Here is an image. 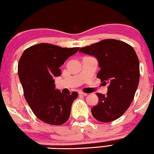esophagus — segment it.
Here are the masks:
<instances>
[{
	"label": "esophagus",
	"mask_w": 154,
	"mask_h": 154,
	"mask_svg": "<svg viewBox=\"0 0 154 154\" xmlns=\"http://www.w3.org/2000/svg\"><path fill=\"white\" fill-rule=\"evenodd\" d=\"M79 94L80 95H84V96H86L87 95H88V94L87 93H83V92H82V91H80V92H79Z\"/></svg>",
	"instance_id": "esophagus-1"
}]
</instances>
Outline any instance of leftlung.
Listing matches in <instances>:
<instances>
[{"label": "left lung", "mask_w": 154, "mask_h": 154, "mask_svg": "<svg viewBox=\"0 0 154 154\" xmlns=\"http://www.w3.org/2000/svg\"><path fill=\"white\" fill-rule=\"evenodd\" d=\"M97 59V77L109 84L108 93H97L99 103L91 109L96 120L109 122L125 113L134 100L140 79V64L134 48L124 41L104 39L79 50Z\"/></svg>", "instance_id": "1"}]
</instances>
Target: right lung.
<instances>
[{
    "mask_svg": "<svg viewBox=\"0 0 154 154\" xmlns=\"http://www.w3.org/2000/svg\"><path fill=\"white\" fill-rule=\"evenodd\" d=\"M79 49L42 43L27 48L20 57L18 73L25 98L34 114L43 122L61 125L69 118L78 93L66 95L55 89L54 77L60 76L59 67Z\"/></svg>",
    "mask_w": 154,
    "mask_h": 154,
    "instance_id": "1",
    "label": "right lung"
}]
</instances>
